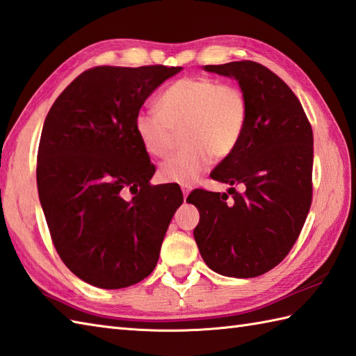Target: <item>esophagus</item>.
I'll use <instances>...</instances> for the list:
<instances>
[{
	"instance_id": "1",
	"label": "esophagus",
	"mask_w": 356,
	"mask_h": 356,
	"mask_svg": "<svg viewBox=\"0 0 356 356\" xmlns=\"http://www.w3.org/2000/svg\"><path fill=\"white\" fill-rule=\"evenodd\" d=\"M180 188H182L184 197L186 199V197H188V194H190V193H191V190H193V186H191V185H182V186H180Z\"/></svg>"
}]
</instances>
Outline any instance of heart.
I'll list each match as a JSON object with an SVG mask.
<instances>
[{"label": "heart", "mask_w": 356, "mask_h": 356, "mask_svg": "<svg viewBox=\"0 0 356 356\" xmlns=\"http://www.w3.org/2000/svg\"><path fill=\"white\" fill-rule=\"evenodd\" d=\"M159 107L138 113L136 133L148 154L166 157L184 128L186 147L161 166L163 180L184 185L199 180L214 157L234 153L248 119V101L238 87L203 76L174 82L159 97Z\"/></svg>", "instance_id": "b5f03b06"}]
</instances>
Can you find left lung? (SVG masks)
Returning a JSON list of instances; mask_svg holds the SVG:
<instances>
[{"instance_id": "obj_1", "label": "left lung", "mask_w": 356, "mask_h": 356, "mask_svg": "<svg viewBox=\"0 0 356 356\" xmlns=\"http://www.w3.org/2000/svg\"><path fill=\"white\" fill-rule=\"evenodd\" d=\"M234 76L248 101L243 136L211 177L243 191L194 190V229L202 259L226 277L252 278L284 260L312 203L314 133L298 97L274 72L254 61L205 65Z\"/></svg>"}]
</instances>
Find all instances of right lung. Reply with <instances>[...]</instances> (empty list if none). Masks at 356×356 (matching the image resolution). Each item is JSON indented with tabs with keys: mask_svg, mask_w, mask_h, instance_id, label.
I'll return each mask as SVG.
<instances>
[{
	"mask_svg": "<svg viewBox=\"0 0 356 356\" xmlns=\"http://www.w3.org/2000/svg\"><path fill=\"white\" fill-rule=\"evenodd\" d=\"M180 70L93 67L58 96L45 118L38 194L58 255L86 283L120 289L156 268L184 194L149 184L156 166L134 119L147 97Z\"/></svg>",
	"mask_w": 356,
	"mask_h": 356,
	"instance_id": "1",
	"label": "right lung"
}]
</instances>
